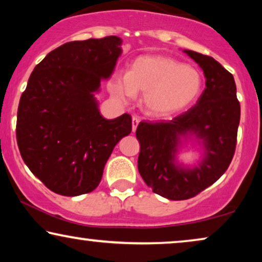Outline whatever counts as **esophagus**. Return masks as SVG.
Segmentation results:
<instances>
[{
    "mask_svg": "<svg viewBox=\"0 0 262 262\" xmlns=\"http://www.w3.org/2000/svg\"><path fill=\"white\" fill-rule=\"evenodd\" d=\"M139 118H137V117H132V131H136V128H137V126H138V124H139Z\"/></svg>",
    "mask_w": 262,
    "mask_h": 262,
    "instance_id": "esophagus-1",
    "label": "esophagus"
}]
</instances>
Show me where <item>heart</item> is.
I'll list each match as a JSON object with an SVG mask.
<instances>
[{
    "instance_id": "obj_1",
    "label": "heart",
    "mask_w": 262,
    "mask_h": 262,
    "mask_svg": "<svg viewBox=\"0 0 262 262\" xmlns=\"http://www.w3.org/2000/svg\"><path fill=\"white\" fill-rule=\"evenodd\" d=\"M202 88V74L195 68L161 55L136 58L127 75L112 84V92L121 99L132 98L135 93L144 94L146 111L157 117L186 110L199 98Z\"/></svg>"
}]
</instances>
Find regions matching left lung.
<instances>
[{
    "mask_svg": "<svg viewBox=\"0 0 262 262\" xmlns=\"http://www.w3.org/2000/svg\"><path fill=\"white\" fill-rule=\"evenodd\" d=\"M205 75V89L188 111L171 120L141 121L136 130L141 151L138 170L154 193L185 200L214 184L234 157L241 106L234 76L212 57L185 50ZM202 139L206 156L198 167L184 170L174 163L182 137Z\"/></svg>",
    "mask_w": 262,
    "mask_h": 262,
    "instance_id": "left-lung-1",
    "label": "left lung"
}]
</instances>
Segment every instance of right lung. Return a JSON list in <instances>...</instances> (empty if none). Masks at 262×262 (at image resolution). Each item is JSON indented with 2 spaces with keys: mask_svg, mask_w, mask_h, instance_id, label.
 <instances>
[{
  "mask_svg": "<svg viewBox=\"0 0 262 262\" xmlns=\"http://www.w3.org/2000/svg\"><path fill=\"white\" fill-rule=\"evenodd\" d=\"M120 44L116 35L66 42L35 66L21 95V157L57 194L94 191L114 146L132 130L130 114L107 120L94 98L102 78L113 73Z\"/></svg>",
  "mask_w": 262,
  "mask_h": 262,
  "instance_id": "1",
  "label": "right lung"
}]
</instances>
